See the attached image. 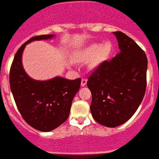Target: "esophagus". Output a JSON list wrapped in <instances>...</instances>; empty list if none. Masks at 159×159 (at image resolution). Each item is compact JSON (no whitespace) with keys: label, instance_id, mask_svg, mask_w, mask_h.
Listing matches in <instances>:
<instances>
[{"label":"esophagus","instance_id":"esophagus-1","mask_svg":"<svg viewBox=\"0 0 159 159\" xmlns=\"http://www.w3.org/2000/svg\"><path fill=\"white\" fill-rule=\"evenodd\" d=\"M86 84H87V79H85V78H83V79L81 80V87H84V86L86 85Z\"/></svg>","mask_w":159,"mask_h":159}]
</instances>
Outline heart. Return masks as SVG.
I'll use <instances>...</instances> for the list:
<instances>
[{
    "mask_svg": "<svg viewBox=\"0 0 159 159\" xmlns=\"http://www.w3.org/2000/svg\"><path fill=\"white\" fill-rule=\"evenodd\" d=\"M111 49V45L108 41L101 45L96 43L91 44L84 48L77 51L73 55V59L75 61H89L91 60L90 66L94 68L108 57Z\"/></svg>",
    "mask_w": 159,
    "mask_h": 159,
    "instance_id": "b5f03b06",
    "label": "heart"
}]
</instances>
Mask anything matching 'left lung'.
Instances as JSON below:
<instances>
[{
	"instance_id": "8db88e82",
	"label": "left lung",
	"mask_w": 159,
	"mask_h": 159,
	"mask_svg": "<svg viewBox=\"0 0 159 159\" xmlns=\"http://www.w3.org/2000/svg\"><path fill=\"white\" fill-rule=\"evenodd\" d=\"M113 34L120 52L102 62L87 82L92 117L108 128L124 124L135 113L145 95L148 67L146 54L131 38L121 31Z\"/></svg>"
}]
</instances>
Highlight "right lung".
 Returning <instances> with one entry per match:
<instances>
[{
	"label": "right lung",
	"instance_id": "right-lung-1",
	"mask_svg": "<svg viewBox=\"0 0 159 159\" xmlns=\"http://www.w3.org/2000/svg\"><path fill=\"white\" fill-rule=\"evenodd\" d=\"M54 34L35 36L17 50L10 70V87L18 111L34 129L51 131L63 124L69 116L74 97L81 85V78L68 80L55 77L38 81L27 75L22 65L25 46L34 41L51 39Z\"/></svg>",
	"mask_w": 159,
	"mask_h": 159
}]
</instances>
